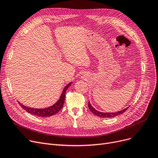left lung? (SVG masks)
<instances>
[{"instance_id": "8db88e82", "label": "left lung", "mask_w": 158, "mask_h": 158, "mask_svg": "<svg viewBox=\"0 0 158 158\" xmlns=\"http://www.w3.org/2000/svg\"><path fill=\"white\" fill-rule=\"evenodd\" d=\"M88 107L90 110V111H92L94 114L97 116V117H102V118H111V117H117V116L123 113L129 108V107H127V108H125L124 110L118 111L117 112H114V113H104V112H101V111H98L96 110L94 107L92 105H91L89 102H88Z\"/></svg>"}]
</instances>
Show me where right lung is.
Wrapping results in <instances>:
<instances>
[{
  "instance_id": "1",
  "label": "right lung",
  "mask_w": 158,
  "mask_h": 158,
  "mask_svg": "<svg viewBox=\"0 0 158 158\" xmlns=\"http://www.w3.org/2000/svg\"><path fill=\"white\" fill-rule=\"evenodd\" d=\"M71 84H72V82H70V83H69L64 87V88L63 89L62 92V94L59 98V100H58L52 106L46 107V108H42V109L32 108V107H29L23 105L20 102H19V103L23 110H25L27 112L32 114H34L35 116H38V117H51V116H52L59 112V111L62 109L64 102V99H65V93L66 92V90H67L68 88L71 85Z\"/></svg>"
}]
</instances>
